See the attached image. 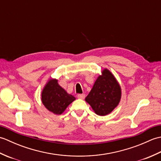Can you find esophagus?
Listing matches in <instances>:
<instances>
[{
    "label": "esophagus",
    "mask_w": 161,
    "mask_h": 161,
    "mask_svg": "<svg viewBox=\"0 0 161 161\" xmlns=\"http://www.w3.org/2000/svg\"><path fill=\"white\" fill-rule=\"evenodd\" d=\"M77 98L81 99V100H83L85 98V95L84 94H79L77 95Z\"/></svg>",
    "instance_id": "1"
}]
</instances>
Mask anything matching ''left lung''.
Instances as JSON below:
<instances>
[{
	"label": "left lung",
	"mask_w": 161,
	"mask_h": 161,
	"mask_svg": "<svg viewBox=\"0 0 161 161\" xmlns=\"http://www.w3.org/2000/svg\"><path fill=\"white\" fill-rule=\"evenodd\" d=\"M120 98L121 88L118 82L110 71L104 69L85 100L95 114L103 116L110 114L117 107Z\"/></svg>",
	"instance_id": "left-lung-1"
}]
</instances>
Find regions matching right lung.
Masks as SVG:
<instances>
[{
    "mask_svg": "<svg viewBox=\"0 0 161 161\" xmlns=\"http://www.w3.org/2000/svg\"><path fill=\"white\" fill-rule=\"evenodd\" d=\"M75 100V97L61 87L55 79L48 81L42 93L43 105L47 110L57 115L62 114Z\"/></svg>",
    "mask_w": 161,
    "mask_h": 161,
    "instance_id": "right-lung-1",
    "label": "right lung"
}]
</instances>
